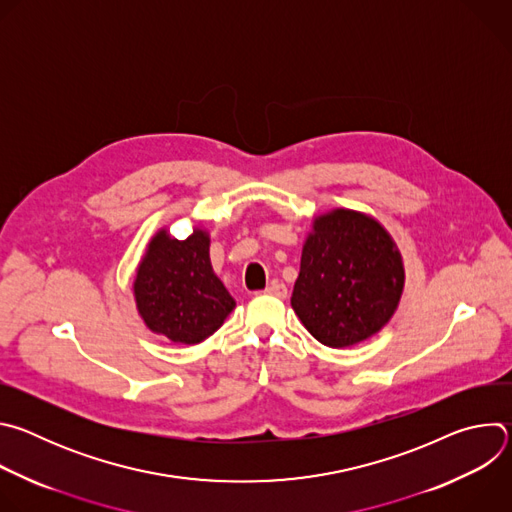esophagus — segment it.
I'll list each match as a JSON object with an SVG mask.
<instances>
[{
	"label": "esophagus",
	"mask_w": 512,
	"mask_h": 512,
	"mask_svg": "<svg viewBox=\"0 0 512 512\" xmlns=\"http://www.w3.org/2000/svg\"><path fill=\"white\" fill-rule=\"evenodd\" d=\"M265 294L267 296H275V298H287V287L279 281H271L267 287H265Z\"/></svg>",
	"instance_id": "esophagus-1"
}]
</instances>
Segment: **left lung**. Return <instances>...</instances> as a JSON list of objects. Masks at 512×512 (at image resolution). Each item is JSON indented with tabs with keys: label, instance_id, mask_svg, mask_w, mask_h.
<instances>
[{
	"label": "left lung",
	"instance_id": "8db88e82",
	"mask_svg": "<svg viewBox=\"0 0 512 512\" xmlns=\"http://www.w3.org/2000/svg\"><path fill=\"white\" fill-rule=\"evenodd\" d=\"M405 283L401 253L373 216L336 208L314 218L291 308L324 346L346 348L377 334Z\"/></svg>",
	"mask_w": 512,
	"mask_h": 512
}]
</instances>
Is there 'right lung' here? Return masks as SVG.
<instances>
[{"mask_svg": "<svg viewBox=\"0 0 512 512\" xmlns=\"http://www.w3.org/2000/svg\"><path fill=\"white\" fill-rule=\"evenodd\" d=\"M202 229L184 239L158 231L133 281L137 312L152 332L176 344H198L223 326L235 300L216 277Z\"/></svg>", "mask_w": 512, "mask_h": 512, "instance_id": "add662e5", "label": "right lung"}]
</instances>
